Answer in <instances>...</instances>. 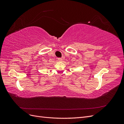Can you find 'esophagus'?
<instances>
[{"instance_id": "1", "label": "esophagus", "mask_w": 124, "mask_h": 124, "mask_svg": "<svg viewBox=\"0 0 124 124\" xmlns=\"http://www.w3.org/2000/svg\"><path fill=\"white\" fill-rule=\"evenodd\" d=\"M58 61L59 62H62V58H58Z\"/></svg>"}]
</instances>
